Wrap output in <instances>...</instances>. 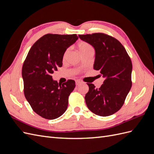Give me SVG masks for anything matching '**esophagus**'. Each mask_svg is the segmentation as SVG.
I'll list each match as a JSON object with an SVG mask.
<instances>
[{"label": "esophagus", "instance_id": "esophagus-1", "mask_svg": "<svg viewBox=\"0 0 154 154\" xmlns=\"http://www.w3.org/2000/svg\"><path fill=\"white\" fill-rule=\"evenodd\" d=\"M82 83V82H81V81H80V80H76V85H80V83Z\"/></svg>", "mask_w": 154, "mask_h": 154}]
</instances>
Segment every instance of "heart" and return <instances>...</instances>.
<instances>
[{
	"label": "heart",
	"instance_id": "1",
	"mask_svg": "<svg viewBox=\"0 0 154 154\" xmlns=\"http://www.w3.org/2000/svg\"><path fill=\"white\" fill-rule=\"evenodd\" d=\"M78 46L79 51H80V52L81 53V54L87 52V51H88L90 50H92V46L90 44H88V43L85 42H81L78 44ZM67 52H68V50H67L66 51L64 56H66L67 54Z\"/></svg>",
	"mask_w": 154,
	"mask_h": 154
}]
</instances>
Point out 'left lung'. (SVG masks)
Segmentation results:
<instances>
[{
  "mask_svg": "<svg viewBox=\"0 0 154 154\" xmlns=\"http://www.w3.org/2000/svg\"><path fill=\"white\" fill-rule=\"evenodd\" d=\"M78 36L94 48L93 68L100 71L105 78L99 88L87 83L89 90L85 96L86 105L96 115L110 116L122 108L131 88V60L123 45L109 35L93 33Z\"/></svg>",
  "mask_w": 154,
  "mask_h": 154,
  "instance_id": "1",
  "label": "left lung"
}]
</instances>
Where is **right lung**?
I'll return each mask as SVG.
<instances>
[{
	"label": "right lung",
	"instance_id": "add662e5",
	"mask_svg": "<svg viewBox=\"0 0 154 154\" xmlns=\"http://www.w3.org/2000/svg\"><path fill=\"white\" fill-rule=\"evenodd\" d=\"M78 39L76 34L45 35L32 46L23 64L26 98L34 112L45 119L58 118L67 109L75 82L69 80L62 85L51 75L62 66L65 52Z\"/></svg>",
	"mask_w": 154,
	"mask_h": 154
}]
</instances>
